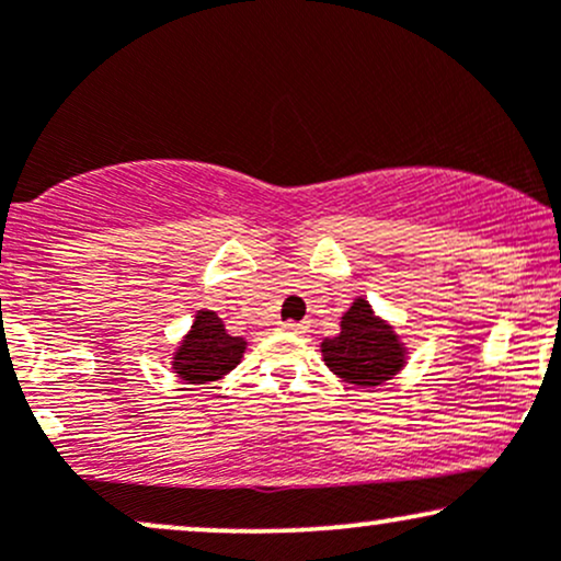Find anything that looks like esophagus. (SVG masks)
<instances>
[{"label":"esophagus","instance_id":"esophagus-1","mask_svg":"<svg viewBox=\"0 0 561 561\" xmlns=\"http://www.w3.org/2000/svg\"><path fill=\"white\" fill-rule=\"evenodd\" d=\"M282 330L302 332V330H306V324H300V321H282Z\"/></svg>","mask_w":561,"mask_h":561}]
</instances>
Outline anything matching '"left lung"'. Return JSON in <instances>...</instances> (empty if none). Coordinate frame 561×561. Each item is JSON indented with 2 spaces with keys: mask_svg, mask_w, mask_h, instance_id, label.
<instances>
[{
  "mask_svg": "<svg viewBox=\"0 0 561 561\" xmlns=\"http://www.w3.org/2000/svg\"><path fill=\"white\" fill-rule=\"evenodd\" d=\"M324 362L345 382L375 388L398 375L403 364V347L388 324L371 313L369 302L358 298L345 311L337 337L321 343Z\"/></svg>",
  "mask_w": 561,
  "mask_h": 561,
  "instance_id": "left-lung-1",
  "label": "left lung"
}]
</instances>
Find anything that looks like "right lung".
Returning a JSON list of instances; mask_svg holds the SVG:
<instances>
[{"label": "right lung", "mask_w": 561, "mask_h": 561, "mask_svg": "<svg viewBox=\"0 0 561 561\" xmlns=\"http://www.w3.org/2000/svg\"><path fill=\"white\" fill-rule=\"evenodd\" d=\"M244 340L229 337L221 319L214 311H199L192 324V332L179 347L173 369L192 385L214 382L240 364Z\"/></svg>", "instance_id": "right-lung-1"}]
</instances>
